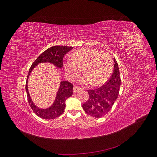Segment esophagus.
<instances>
[{"label":"esophagus","mask_w":157,"mask_h":157,"mask_svg":"<svg viewBox=\"0 0 157 157\" xmlns=\"http://www.w3.org/2000/svg\"><path fill=\"white\" fill-rule=\"evenodd\" d=\"M80 90V88H79L78 87H77V86H74V87H73V92H74V93H76V92H77L78 91H79Z\"/></svg>","instance_id":"esophagus-1"}]
</instances>
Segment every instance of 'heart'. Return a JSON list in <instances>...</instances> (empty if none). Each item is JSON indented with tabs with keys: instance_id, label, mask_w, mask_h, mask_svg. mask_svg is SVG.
<instances>
[{
	"instance_id": "b5f03b06",
	"label": "heart",
	"mask_w": 157,
	"mask_h": 157,
	"mask_svg": "<svg viewBox=\"0 0 157 157\" xmlns=\"http://www.w3.org/2000/svg\"><path fill=\"white\" fill-rule=\"evenodd\" d=\"M113 60L107 52L94 48H82L76 51L72 59L65 64V71L71 79L77 78L82 72L85 77L80 80L82 84L91 83L94 86L105 84L113 71Z\"/></svg>"
}]
</instances>
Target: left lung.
I'll return each mask as SVG.
<instances>
[{"instance_id": "obj_1", "label": "left lung", "mask_w": 157, "mask_h": 157, "mask_svg": "<svg viewBox=\"0 0 157 157\" xmlns=\"http://www.w3.org/2000/svg\"><path fill=\"white\" fill-rule=\"evenodd\" d=\"M113 73L106 84L98 89L88 90L89 98L82 105L87 115L95 118H101L111 110L117 100L121 86V75L115 58H113Z\"/></svg>"}]
</instances>
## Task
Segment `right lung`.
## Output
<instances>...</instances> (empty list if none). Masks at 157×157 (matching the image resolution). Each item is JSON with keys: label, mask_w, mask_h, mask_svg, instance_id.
<instances>
[{"label": "right lung", "mask_w": 157, "mask_h": 157, "mask_svg": "<svg viewBox=\"0 0 157 157\" xmlns=\"http://www.w3.org/2000/svg\"><path fill=\"white\" fill-rule=\"evenodd\" d=\"M72 49L73 47L65 46H54L50 47L38 57L29 69L25 86L28 102L33 112L38 117L43 119H54L59 117L64 112L66 99L73 95V85L65 80L61 81L59 88L57 92L53 104L46 109H41L37 107L31 98L27 87L28 78L33 69L41 63H50L54 65L56 67L61 69L63 67V59L64 56Z\"/></svg>", "instance_id": "obj_1"}]
</instances>
